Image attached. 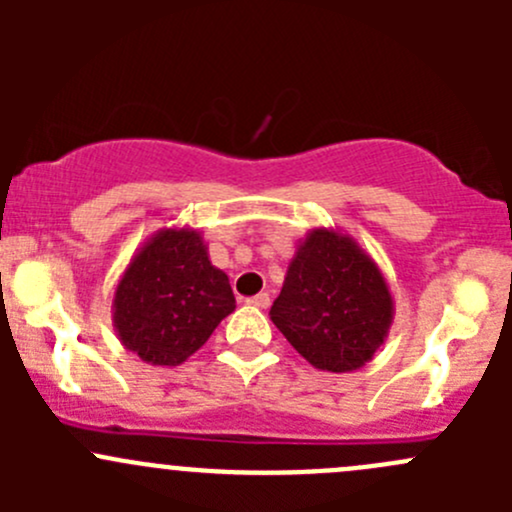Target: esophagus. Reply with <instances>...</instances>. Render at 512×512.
<instances>
[{
    "instance_id": "esophagus-1",
    "label": "esophagus",
    "mask_w": 512,
    "mask_h": 512,
    "mask_svg": "<svg viewBox=\"0 0 512 512\" xmlns=\"http://www.w3.org/2000/svg\"><path fill=\"white\" fill-rule=\"evenodd\" d=\"M247 302H250L252 307H257V309H267V307H270V294L260 292V294H255V297L247 299Z\"/></svg>"
}]
</instances>
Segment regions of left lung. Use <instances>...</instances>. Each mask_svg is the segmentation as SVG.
Masks as SVG:
<instances>
[{
  "mask_svg": "<svg viewBox=\"0 0 512 512\" xmlns=\"http://www.w3.org/2000/svg\"><path fill=\"white\" fill-rule=\"evenodd\" d=\"M270 319L314 369L347 374L386 342L394 297L384 272L352 235L314 227L294 247Z\"/></svg>",
  "mask_w": 512,
  "mask_h": 512,
  "instance_id": "1",
  "label": "left lung"
}]
</instances>
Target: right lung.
<instances>
[{"mask_svg":"<svg viewBox=\"0 0 512 512\" xmlns=\"http://www.w3.org/2000/svg\"><path fill=\"white\" fill-rule=\"evenodd\" d=\"M235 312L223 270L210 262L203 232L163 227L148 237L113 292V329L123 349L151 366H178Z\"/></svg>","mask_w":512,"mask_h":512,"instance_id":"add662e5","label":"right lung"}]
</instances>
